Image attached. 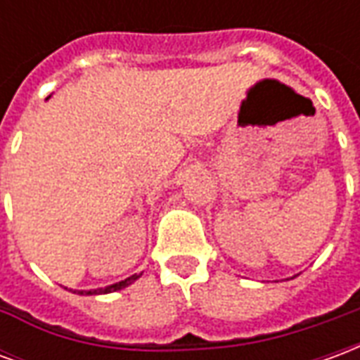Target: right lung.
I'll return each instance as SVG.
<instances>
[{
    "instance_id": "obj_1",
    "label": "right lung",
    "mask_w": 360,
    "mask_h": 360,
    "mask_svg": "<svg viewBox=\"0 0 360 360\" xmlns=\"http://www.w3.org/2000/svg\"><path fill=\"white\" fill-rule=\"evenodd\" d=\"M141 274H134V276H131V278L123 279V281H117V283H111V285L108 287H98V289H89V291H79V295H105V293H113V291H119V289H125V287H129L131 283H134L136 279L141 278ZM77 293V291H75Z\"/></svg>"
}]
</instances>
